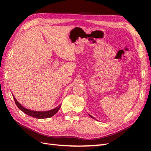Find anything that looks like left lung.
I'll use <instances>...</instances> for the list:
<instances>
[{
	"mask_svg": "<svg viewBox=\"0 0 151 151\" xmlns=\"http://www.w3.org/2000/svg\"><path fill=\"white\" fill-rule=\"evenodd\" d=\"M91 118H94H94H93V116H91V115H89Z\"/></svg>",
	"mask_w": 151,
	"mask_h": 151,
	"instance_id": "1",
	"label": "left lung"
}]
</instances>
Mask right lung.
I'll return each mask as SVG.
<instances>
[{
    "instance_id": "add662e5",
    "label": "right lung",
    "mask_w": 151,
    "mask_h": 151,
    "mask_svg": "<svg viewBox=\"0 0 151 151\" xmlns=\"http://www.w3.org/2000/svg\"><path fill=\"white\" fill-rule=\"evenodd\" d=\"M13 98L14 99V101L16 104L17 105V106L19 109H21L22 111H23L24 113L26 114V115L36 118H38V119H42V118H48L53 116L57 113V111L59 110V109H60L61 106V105H59V106H57V108L52 109L51 110L46 111H33V110H30V109H28L24 108V106H22V105L17 101L16 99L15 98L14 96H13Z\"/></svg>"
}]
</instances>
